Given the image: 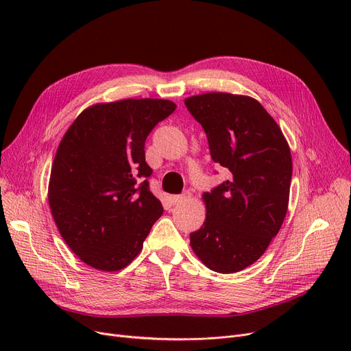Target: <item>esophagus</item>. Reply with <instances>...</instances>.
Returning a JSON list of instances; mask_svg holds the SVG:
<instances>
[{
	"label": "esophagus",
	"mask_w": 351,
	"mask_h": 351,
	"mask_svg": "<svg viewBox=\"0 0 351 351\" xmlns=\"http://www.w3.org/2000/svg\"><path fill=\"white\" fill-rule=\"evenodd\" d=\"M188 199H189V193H188V192L183 193V195H178V196H172V197H171L173 205H176V204H183V202H186Z\"/></svg>",
	"instance_id": "34e87169"
}]
</instances>
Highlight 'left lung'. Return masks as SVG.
<instances>
[{
  "label": "left lung",
  "instance_id": "1",
  "mask_svg": "<svg viewBox=\"0 0 351 351\" xmlns=\"http://www.w3.org/2000/svg\"><path fill=\"white\" fill-rule=\"evenodd\" d=\"M205 129L210 156L230 178L204 193L206 219L191 233L200 262L217 273L253 265L287 213L291 154L279 125L254 98L209 92L185 99Z\"/></svg>",
  "mask_w": 351,
  "mask_h": 351
}]
</instances>
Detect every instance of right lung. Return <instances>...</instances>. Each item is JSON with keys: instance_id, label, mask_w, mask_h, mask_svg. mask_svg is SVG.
<instances>
[{"instance_id": "right-lung-1", "label": "right lung", "mask_w": 351, "mask_h": 351, "mask_svg": "<svg viewBox=\"0 0 351 351\" xmlns=\"http://www.w3.org/2000/svg\"><path fill=\"white\" fill-rule=\"evenodd\" d=\"M168 99H121L90 105L77 117L55 154L48 204L65 243L102 271L126 267L162 216L147 180L146 136L168 118Z\"/></svg>"}]
</instances>
